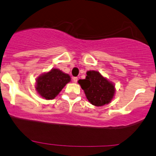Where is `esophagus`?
<instances>
[{
  "label": "esophagus",
  "instance_id": "34e87169",
  "mask_svg": "<svg viewBox=\"0 0 156 156\" xmlns=\"http://www.w3.org/2000/svg\"><path fill=\"white\" fill-rule=\"evenodd\" d=\"M73 80L74 81V83H77V81H78V78L77 77H74V78H73Z\"/></svg>",
  "mask_w": 156,
  "mask_h": 156
}]
</instances>
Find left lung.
<instances>
[{
    "label": "left lung",
    "instance_id": "8db88e82",
    "mask_svg": "<svg viewBox=\"0 0 156 156\" xmlns=\"http://www.w3.org/2000/svg\"><path fill=\"white\" fill-rule=\"evenodd\" d=\"M78 83L89 102L96 107L109 104L115 96V84L98 71H87L85 79L78 80Z\"/></svg>",
    "mask_w": 156,
    "mask_h": 156
}]
</instances>
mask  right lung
Wrapping results in <instances>:
<instances>
[{"label":"right lung","mask_w":156,"mask_h":156,"mask_svg":"<svg viewBox=\"0 0 156 156\" xmlns=\"http://www.w3.org/2000/svg\"><path fill=\"white\" fill-rule=\"evenodd\" d=\"M71 81V77L60 69L53 68L39 75L36 79V91L46 100L54 99L66 85Z\"/></svg>","instance_id":"1"}]
</instances>
